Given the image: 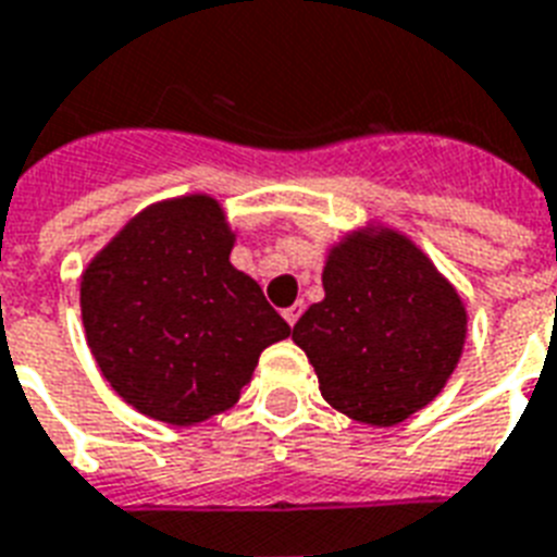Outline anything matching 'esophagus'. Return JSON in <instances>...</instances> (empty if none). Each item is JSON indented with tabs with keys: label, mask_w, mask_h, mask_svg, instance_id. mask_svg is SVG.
Wrapping results in <instances>:
<instances>
[{
	"label": "esophagus",
	"mask_w": 557,
	"mask_h": 557,
	"mask_svg": "<svg viewBox=\"0 0 557 557\" xmlns=\"http://www.w3.org/2000/svg\"><path fill=\"white\" fill-rule=\"evenodd\" d=\"M300 312H304V306L295 304V306H288V309H283V318H286L288 326H295L297 318H300Z\"/></svg>",
	"instance_id": "esophagus-1"
}]
</instances>
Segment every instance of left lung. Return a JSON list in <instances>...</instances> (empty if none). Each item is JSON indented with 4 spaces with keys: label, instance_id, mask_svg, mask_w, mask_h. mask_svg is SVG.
Returning <instances> with one entry per match:
<instances>
[{
    "label": "left lung",
    "instance_id": "obj_1",
    "mask_svg": "<svg viewBox=\"0 0 557 557\" xmlns=\"http://www.w3.org/2000/svg\"><path fill=\"white\" fill-rule=\"evenodd\" d=\"M466 332V304L431 257L396 227L367 225L330 248L323 300L292 341L338 413L393 428L440 396Z\"/></svg>",
    "mask_w": 557,
    "mask_h": 557
}]
</instances>
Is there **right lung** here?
Here are the masks:
<instances>
[{
  "mask_svg": "<svg viewBox=\"0 0 557 557\" xmlns=\"http://www.w3.org/2000/svg\"><path fill=\"white\" fill-rule=\"evenodd\" d=\"M234 243L222 205L190 193L135 213L83 271L86 344L138 413L178 428L225 413L262 349L292 335L231 265Z\"/></svg>",
  "mask_w": 557,
  "mask_h": 557,
  "instance_id": "add662e5",
  "label": "right lung"
}]
</instances>
